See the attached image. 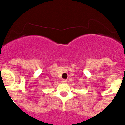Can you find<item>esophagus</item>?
<instances>
[{"label":"esophagus","mask_w":125,"mask_h":125,"mask_svg":"<svg viewBox=\"0 0 125 125\" xmlns=\"http://www.w3.org/2000/svg\"><path fill=\"white\" fill-rule=\"evenodd\" d=\"M62 83L63 84H67L68 83V81L66 80H62Z\"/></svg>","instance_id":"34e87169"}]
</instances>
